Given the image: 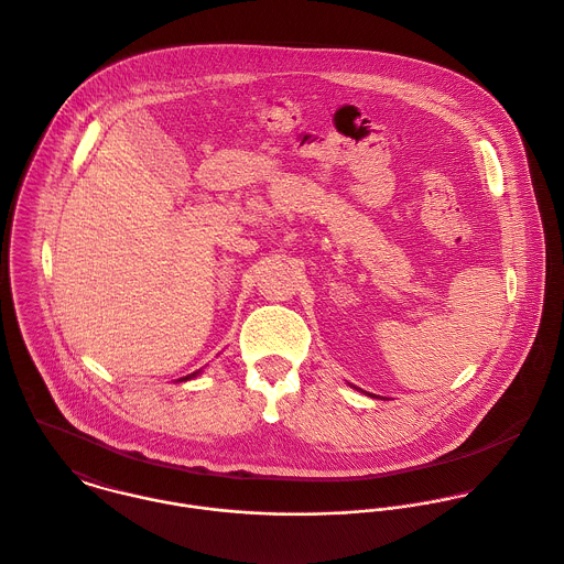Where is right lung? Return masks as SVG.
<instances>
[{"mask_svg":"<svg viewBox=\"0 0 564 564\" xmlns=\"http://www.w3.org/2000/svg\"><path fill=\"white\" fill-rule=\"evenodd\" d=\"M196 375H198V372H194V375L186 376V380H188V378H192V376H196Z\"/></svg>","mask_w":564,"mask_h":564,"instance_id":"1","label":"right lung"}]
</instances>
